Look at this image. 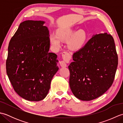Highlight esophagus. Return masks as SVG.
Listing matches in <instances>:
<instances>
[{
    "instance_id": "esophagus-1",
    "label": "esophagus",
    "mask_w": 123,
    "mask_h": 123,
    "mask_svg": "<svg viewBox=\"0 0 123 123\" xmlns=\"http://www.w3.org/2000/svg\"><path fill=\"white\" fill-rule=\"evenodd\" d=\"M62 56H63V59L66 60V61H69L71 58V56L70 55V54L67 52H64L62 53ZM60 64L61 67L63 68V67H67V65L66 63V61H64V60H63V61H60Z\"/></svg>"
}]
</instances>
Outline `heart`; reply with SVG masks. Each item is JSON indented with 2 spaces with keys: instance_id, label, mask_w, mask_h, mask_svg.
Masks as SVG:
<instances>
[{
  "instance_id": "b5f03b06",
  "label": "heart",
  "mask_w": 123,
  "mask_h": 123,
  "mask_svg": "<svg viewBox=\"0 0 123 123\" xmlns=\"http://www.w3.org/2000/svg\"><path fill=\"white\" fill-rule=\"evenodd\" d=\"M58 36L52 34L50 36L51 43L58 48L61 45V39L63 41H69L70 48L73 50H78L83 46L86 41V34L84 31L80 30L77 31L68 29L61 31L59 32Z\"/></svg>"
}]
</instances>
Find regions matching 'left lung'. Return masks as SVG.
<instances>
[{"label":"left lung","mask_w":123,"mask_h":123,"mask_svg":"<svg viewBox=\"0 0 123 123\" xmlns=\"http://www.w3.org/2000/svg\"><path fill=\"white\" fill-rule=\"evenodd\" d=\"M68 68L69 85L75 97L90 101L111 87L118 65L114 40L107 33L94 35L73 54Z\"/></svg>","instance_id":"obj_1"}]
</instances>
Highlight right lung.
Here are the masks:
<instances>
[{
    "mask_svg": "<svg viewBox=\"0 0 123 123\" xmlns=\"http://www.w3.org/2000/svg\"><path fill=\"white\" fill-rule=\"evenodd\" d=\"M44 23L31 20L20 23L8 48V77L15 92L29 101L45 98L59 70L57 55L49 52V31Z\"/></svg>",
    "mask_w": 123,
    "mask_h": 123,
    "instance_id": "1",
    "label": "right lung"
}]
</instances>
